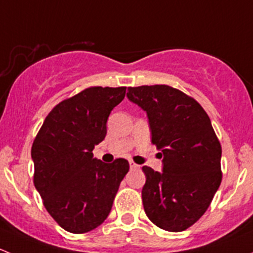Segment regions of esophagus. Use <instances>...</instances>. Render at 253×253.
<instances>
[{"label":"esophagus","instance_id":"34e87169","mask_svg":"<svg viewBox=\"0 0 253 253\" xmlns=\"http://www.w3.org/2000/svg\"><path fill=\"white\" fill-rule=\"evenodd\" d=\"M129 168H131V169H139V165L131 160V162H129Z\"/></svg>","mask_w":253,"mask_h":253}]
</instances>
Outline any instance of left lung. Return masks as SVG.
<instances>
[{
    "mask_svg": "<svg viewBox=\"0 0 253 253\" xmlns=\"http://www.w3.org/2000/svg\"><path fill=\"white\" fill-rule=\"evenodd\" d=\"M129 100L147 112L152 143L162 150L163 172L143 167L144 211L167 231L192 226L221 182V145L198 101L165 84L128 86Z\"/></svg>",
    "mask_w": 253,
    "mask_h": 253,
    "instance_id": "obj_1",
    "label": "left lung"
}]
</instances>
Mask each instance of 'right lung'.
Returning <instances> with one entry per match:
<instances>
[{
  "instance_id": "1",
  "label": "right lung",
  "mask_w": 253,
  "mask_h": 253,
  "mask_svg": "<svg viewBox=\"0 0 253 253\" xmlns=\"http://www.w3.org/2000/svg\"><path fill=\"white\" fill-rule=\"evenodd\" d=\"M125 94L126 86H90L65 99L48 112L33 142L34 186L66 231L84 234L104 223L128 172L126 159L106 164L91 153Z\"/></svg>"
}]
</instances>
